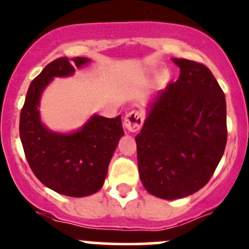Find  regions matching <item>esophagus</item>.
<instances>
[{"label": "esophagus", "instance_id": "esophagus-1", "mask_svg": "<svg viewBox=\"0 0 249 249\" xmlns=\"http://www.w3.org/2000/svg\"><path fill=\"white\" fill-rule=\"evenodd\" d=\"M144 118L140 111H131L126 114L124 119V125L130 132H136L142 127Z\"/></svg>", "mask_w": 249, "mask_h": 249}]
</instances>
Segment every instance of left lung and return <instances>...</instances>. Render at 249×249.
<instances>
[{
    "label": "left lung",
    "instance_id": "obj_1",
    "mask_svg": "<svg viewBox=\"0 0 249 249\" xmlns=\"http://www.w3.org/2000/svg\"><path fill=\"white\" fill-rule=\"evenodd\" d=\"M172 61L179 78L154 96L135 138L143 186L167 200L208 184L228 136L226 96L210 69L184 58Z\"/></svg>",
    "mask_w": 249,
    "mask_h": 249
}]
</instances>
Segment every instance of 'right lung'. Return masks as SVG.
<instances>
[{
    "label": "right lung",
    "instance_id": "right-lung-1",
    "mask_svg": "<svg viewBox=\"0 0 249 249\" xmlns=\"http://www.w3.org/2000/svg\"><path fill=\"white\" fill-rule=\"evenodd\" d=\"M89 58L61 57L49 63L31 82L20 114V140L31 169L41 184L59 195L86 197L103 187L120 137L122 117L93 114L72 132L48 129L40 118V98L54 77L72 76Z\"/></svg>",
    "mask_w": 249,
    "mask_h": 249
}]
</instances>
